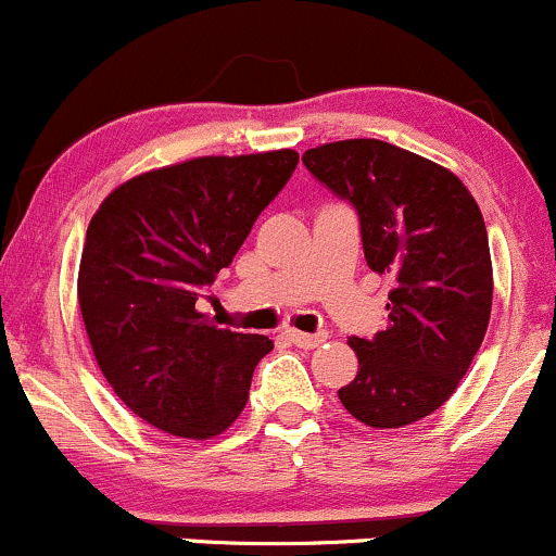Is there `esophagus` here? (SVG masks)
I'll return each instance as SVG.
<instances>
[{
	"instance_id": "34e87169",
	"label": "esophagus",
	"mask_w": 556,
	"mask_h": 556,
	"mask_svg": "<svg viewBox=\"0 0 556 556\" xmlns=\"http://www.w3.org/2000/svg\"><path fill=\"white\" fill-rule=\"evenodd\" d=\"M287 340L295 344V348L311 350V348H318V344L327 340V334H324V331H321V334H305V331H287Z\"/></svg>"
}]
</instances>
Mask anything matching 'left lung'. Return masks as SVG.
<instances>
[{
	"label": "left lung",
	"mask_w": 556,
	"mask_h": 556,
	"mask_svg": "<svg viewBox=\"0 0 556 556\" xmlns=\"http://www.w3.org/2000/svg\"><path fill=\"white\" fill-rule=\"evenodd\" d=\"M324 188L358 214L363 256L389 274V327L350 337L358 376L344 410L374 429L431 416L473 363L491 316V258L473 195L429 159L374 138L337 140L303 154Z\"/></svg>",
	"instance_id": "8db88e82"
}]
</instances>
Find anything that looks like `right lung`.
Returning <instances> with one entry per match:
<instances>
[{
	"instance_id": "1",
	"label": "right lung",
	"mask_w": 556,
	"mask_h": 556,
	"mask_svg": "<svg viewBox=\"0 0 556 556\" xmlns=\"http://www.w3.org/2000/svg\"><path fill=\"white\" fill-rule=\"evenodd\" d=\"M295 167L290 149L190 159L132 177L93 214L80 314L101 374L146 424L208 439L245 407L274 342L219 329L195 300L232 264Z\"/></svg>"
}]
</instances>
